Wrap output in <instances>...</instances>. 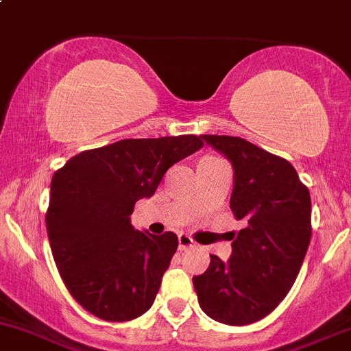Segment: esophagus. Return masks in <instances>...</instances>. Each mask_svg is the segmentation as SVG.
I'll use <instances>...</instances> for the list:
<instances>
[{"label": "esophagus", "instance_id": "esophagus-1", "mask_svg": "<svg viewBox=\"0 0 351 351\" xmlns=\"http://www.w3.org/2000/svg\"><path fill=\"white\" fill-rule=\"evenodd\" d=\"M194 245L196 243H194V240L189 237V234L186 233L179 234V250H187V248L194 247Z\"/></svg>", "mask_w": 351, "mask_h": 351}]
</instances>
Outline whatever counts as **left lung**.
<instances>
[{"mask_svg":"<svg viewBox=\"0 0 351 351\" xmlns=\"http://www.w3.org/2000/svg\"><path fill=\"white\" fill-rule=\"evenodd\" d=\"M233 167L230 208L243 219L223 262L193 277L201 309L219 323L245 326L279 306L295 282L311 241V196L291 162L238 136L201 135Z\"/></svg>","mask_w":351,"mask_h":351,"instance_id":"8db88e82","label":"left lung"}]
</instances>
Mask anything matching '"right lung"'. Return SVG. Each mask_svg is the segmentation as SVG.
Masks as SVG:
<instances>
[{
    "label": "right lung",
    "mask_w": 351,
    "mask_h": 351,
    "mask_svg": "<svg viewBox=\"0 0 351 351\" xmlns=\"http://www.w3.org/2000/svg\"><path fill=\"white\" fill-rule=\"evenodd\" d=\"M202 145L196 135L120 140L81 152L53 174L45 216L53 260L72 298L96 317L120 323L152 308L179 240L135 230L130 216L169 167Z\"/></svg>",
    "instance_id": "right-lung-1"
}]
</instances>
